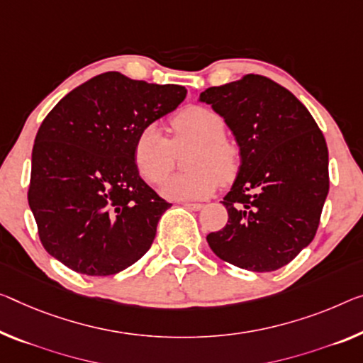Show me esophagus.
I'll return each mask as SVG.
<instances>
[{
	"instance_id": "esophagus-1",
	"label": "esophagus",
	"mask_w": 363,
	"mask_h": 363,
	"mask_svg": "<svg viewBox=\"0 0 363 363\" xmlns=\"http://www.w3.org/2000/svg\"><path fill=\"white\" fill-rule=\"evenodd\" d=\"M183 206H185V208L189 209V211H201L204 208V206L199 204V203H183Z\"/></svg>"
}]
</instances>
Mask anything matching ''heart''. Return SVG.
Returning a JSON list of instances; mask_svg holds the SVG:
<instances>
[{"label":"heart","mask_w":363,"mask_h":363,"mask_svg":"<svg viewBox=\"0 0 363 363\" xmlns=\"http://www.w3.org/2000/svg\"><path fill=\"white\" fill-rule=\"evenodd\" d=\"M174 141H169L155 125L144 126L135 141V164L149 183H159L175 164V149L194 146L186 160L188 174L174 175L160 193L175 201L204 199L214 193L217 180L228 182L235 175L238 150L227 141L220 115L204 107L182 110L172 120Z\"/></svg>","instance_id":"1"}]
</instances>
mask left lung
Listing matches in <instances>:
<instances>
[{
    "label": "left lung",
    "mask_w": 363,
    "mask_h": 363,
    "mask_svg": "<svg viewBox=\"0 0 363 363\" xmlns=\"http://www.w3.org/2000/svg\"><path fill=\"white\" fill-rule=\"evenodd\" d=\"M198 102L224 118L240 167L220 201L225 227L206 240L220 259L255 272L276 271L313 240L330 191L325 136L305 105L264 76L209 87Z\"/></svg>",
    "instance_id": "left-lung-1"
}]
</instances>
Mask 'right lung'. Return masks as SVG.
<instances>
[{"mask_svg":"<svg viewBox=\"0 0 363 363\" xmlns=\"http://www.w3.org/2000/svg\"><path fill=\"white\" fill-rule=\"evenodd\" d=\"M186 97L108 71L65 96L32 149L29 206L43 248L86 276H111L146 255L167 203L139 177L135 141Z\"/></svg>","mask_w":363,"mask_h":363,"instance_id":"right-lung-1","label":"right lung"}]
</instances>
